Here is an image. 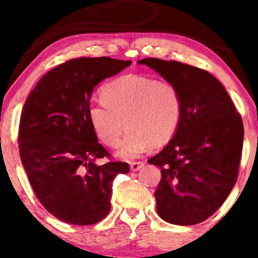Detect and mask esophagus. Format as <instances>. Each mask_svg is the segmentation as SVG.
<instances>
[{
    "label": "esophagus",
    "instance_id": "34e87169",
    "mask_svg": "<svg viewBox=\"0 0 258 258\" xmlns=\"http://www.w3.org/2000/svg\"><path fill=\"white\" fill-rule=\"evenodd\" d=\"M143 166H144V162H142V161H133V162H131V164H130V167H131L132 171L141 170V168Z\"/></svg>",
    "mask_w": 258,
    "mask_h": 258
}]
</instances>
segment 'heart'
Returning a JSON list of instances; mask_svg holds the SVG:
<instances>
[{
  "label": "heart",
  "mask_w": 258,
  "mask_h": 258,
  "mask_svg": "<svg viewBox=\"0 0 258 258\" xmlns=\"http://www.w3.org/2000/svg\"><path fill=\"white\" fill-rule=\"evenodd\" d=\"M102 98L88 108L92 127L109 147L121 142L119 155L137 158L150 146L171 141L182 116V97L173 84L142 75H125L106 84Z\"/></svg>",
  "instance_id": "b5f03b06"
}]
</instances>
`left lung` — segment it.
I'll list each match as a JSON object with an SVG mask.
<instances>
[{"mask_svg": "<svg viewBox=\"0 0 258 258\" xmlns=\"http://www.w3.org/2000/svg\"><path fill=\"white\" fill-rule=\"evenodd\" d=\"M179 91L178 128L159 154L148 160L161 168L155 191L164 221L193 226L207 220L232 191L238 178L244 125L226 88L206 70L174 60L138 61Z\"/></svg>", "mask_w": 258, "mask_h": 258, "instance_id": "8db88e82", "label": "left lung"}]
</instances>
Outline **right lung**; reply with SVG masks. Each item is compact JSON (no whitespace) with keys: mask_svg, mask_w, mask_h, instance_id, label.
<instances>
[{"mask_svg":"<svg viewBox=\"0 0 258 258\" xmlns=\"http://www.w3.org/2000/svg\"><path fill=\"white\" fill-rule=\"evenodd\" d=\"M131 60L76 58L43 75L29 94L19 125V153L29 182L44 209L58 220L90 226L110 211L112 180L128 173L109 156L88 117L92 92Z\"/></svg>","mask_w":258,"mask_h":258,"instance_id":"obj_1","label":"right lung"}]
</instances>
